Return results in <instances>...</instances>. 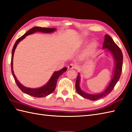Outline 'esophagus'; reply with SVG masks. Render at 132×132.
<instances>
[{
    "instance_id": "1",
    "label": "esophagus",
    "mask_w": 132,
    "mask_h": 132,
    "mask_svg": "<svg viewBox=\"0 0 132 132\" xmlns=\"http://www.w3.org/2000/svg\"><path fill=\"white\" fill-rule=\"evenodd\" d=\"M77 65L74 63H71L68 66V69H76L77 68Z\"/></svg>"
}]
</instances>
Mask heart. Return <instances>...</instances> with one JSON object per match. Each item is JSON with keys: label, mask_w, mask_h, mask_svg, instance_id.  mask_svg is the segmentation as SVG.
Segmentation results:
<instances>
[{"label": "heart", "mask_w": 132, "mask_h": 132, "mask_svg": "<svg viewBox=\"0 0 132 132\" xmlns=\"http://www.w3.org/2000/svg\"><path fill=\"white\" fill-rule=\"evenodd\" d=\"M97 47V43L95 42H93L90 45H89L88 49H87V53H92L95 51Z\"/></svg>", "instance_id": "obj_1"}]
</instances>
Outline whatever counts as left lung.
Here are the masks:
<instances>
[{
    "instance_id": "1",
    "label": "left lung",
    "mask_w": 132,
    "mask_h": 132,
    "mask_svg": "<svg viewBox=\"0 0 132 132\" xmlns=\"http://www.w3.org/2000/svg\"><path fill=\"white\" fill-rule=\"evenodd\" d=\"M104 48H107L110 52L113 54V57L114 58L116 66L114 71V75H113V78L112 79L109 86L105 89L104 92L102 93L98 94H87L86 93L82 92L81 89H80L79 84L80 81V76L79 74H78L77 76L76 83V89L77 92L85 98L90 100L92 101H95L97 100H99L102 98L106 97L107 95L110 93L114 89L115 85L117 84L118 80H119L121 72H122V61H123V55L120 47L116 45L115 42L113 41V39L111 38L109 35H105L104 42L103 44V47Z\"/></svg>"
}]
</instances>
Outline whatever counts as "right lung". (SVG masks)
Masks as SVG:
<instances>
[{"label":"right lung","mask_w":132,"mask_h":132,"mask_svg":"<svg viewBox=\"0 0 132 132\" xmlns=\"http://www.w3.org/2000/svg\"><path fill=\"white\" fill-rule=\"evenodd\" d=\"M56 30L55 28H44V27H34L32 28H31L28 31L26 32L24 35H22L21 37L18 38L16 42L15 43L14 47L12 48V56H11V72L12 74V76L14 77V79L15 81V82L17 85L18 87L22 90L23 92H24V93L27 94L31 96L35 97H44L47 96L48 95L50 94L54 91V90L55 89L56 82H57L58 79L59 77L62 75L64 72L66 71L67 68H64L62 69L59 71L54 72V74H53L52 77H51L50 79L49 80V81L47 82L46 85L43 86L42 87L38 89H31V88H28V87L23 86L22 84H20V82L18 81L16 77H15V74H14V71H13L12 68V61H13V56H14V54L15 48H16L18 44L19 43L20 40L23 39L26 36L28 35L34 33L35 32H42L44 33H50L54 32V31Z\"/></svg>","instance_id":"add662e5"}]
</instances>
